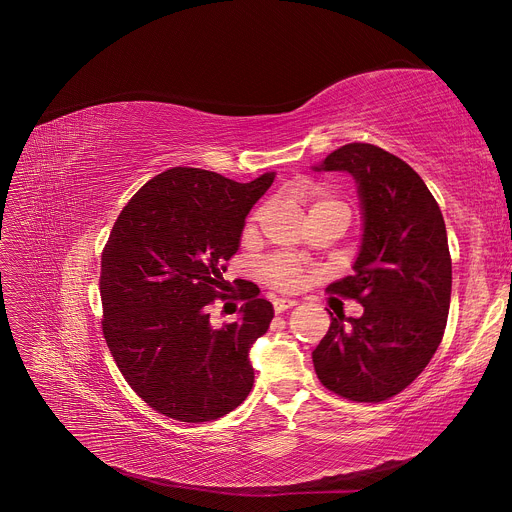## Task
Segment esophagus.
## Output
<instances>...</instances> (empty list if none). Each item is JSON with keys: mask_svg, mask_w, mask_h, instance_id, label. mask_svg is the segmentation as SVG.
I'll return each mask as SVG.
<instances>
[{"mask_svg": "<svg viewBox=\"0 0 512 512\" xmlns=\"http://www.w3.org/2000/svg\"><path fill=\"white\" fill-rule=\"evenodd\" d=\"M296 304H298L296 300H289V298H275V300H273V306H275V310H277V312H283V310L294 308Z\"/></svg>", "mask_w": 512, "mask_h": 512, "instance_id": "1", "label": "esophagus"}]
</instances>
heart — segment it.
I'll list each match as a JSON object with an SVG mask.
<instances>
[{
    "instance_id": "heart-1",
    "label": "heart",
    "mask_w": 512,
    "mask_h": 512,
    "mask_svg": "<svg viewBox=\"0 0 512 512\" xmlns=\"http://www.w3.org/2000/svg\"><path fill=\"white\" fill-rule=\"evenodd\" d=\"M308 198H310V202H312L310 208L329 206V204L346 208L344 202L335 200V198L331 196V193L325 191V189H312V191L308 193ZM260 216H262V210L254 212V216L250 218V223H248V231H254V229H256V225H258V221H260ZM262 275H264V279L269 281L273 287L283 289V291L296 289V287L304 281V277H306L304 266H302L298 260L289 258V256H273V258L266 260V262L262 264Z\"/></svg>"
}]
</instances>
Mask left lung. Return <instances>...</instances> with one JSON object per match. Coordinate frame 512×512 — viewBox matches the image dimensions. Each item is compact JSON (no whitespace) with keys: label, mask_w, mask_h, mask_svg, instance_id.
Here are the masks:
<instances>
[{"label":"left lung","mask_w":512,"mask_h":512,"mask_svg":"<svg viewBox=\"0 0 512 512\" xmlns=\"http://www.w3.org/2000/svg\"><path fill=\"white\" fill-rule=\"evenodd\" d=\"M316 170H346L358 183L364 235L354 275L327 289L364 312L331 316L314 371L337 396L383 402L423 373L444 337L452 291L444 216L415 170L377 145H342Z\"/></svg>","instance_id":"1"}]
</instances>
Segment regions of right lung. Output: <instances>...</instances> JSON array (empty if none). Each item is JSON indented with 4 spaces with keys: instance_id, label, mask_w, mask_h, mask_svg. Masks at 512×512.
Masks as SVG:
<instances>
[{
    "instance_id": "right-lung-1",
    "label": "right lung",
    "mask_w": 512,
    "mask_h": 512,
    "mask_svg": "<svg viewBox=\"0 0 512 512\" xmlns=\"http://www.w3.org/2000/svg\"><path fill=\"white\" fill-rule=\"evenodd\" d=\"M264 173L237 183L175 166L145 183L118 214L102 252V331L118 371L160 415L204 423L229 415L254 385L250 346L273 321L258 285L241 283V319L214 327L227 262L252 206L271 187Z\"/></svg>"
}]
</instances>
